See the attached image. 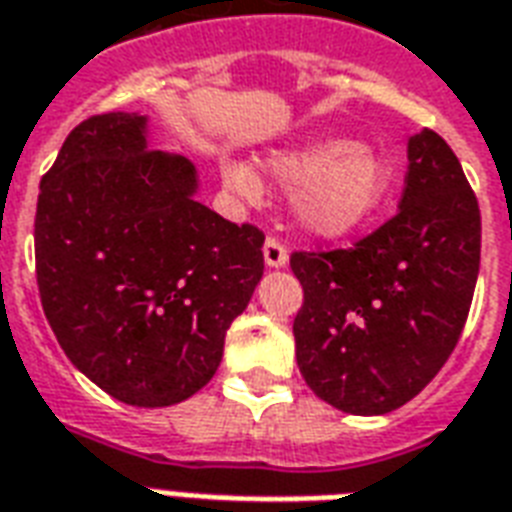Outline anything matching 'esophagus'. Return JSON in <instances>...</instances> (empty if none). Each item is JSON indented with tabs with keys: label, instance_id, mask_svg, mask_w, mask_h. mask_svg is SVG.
Masks as SVG:
<instances>
[{
	"label": "esophagus",
	"instance_id": "34e87169",
	"mask_svg": "<svg viewBox=\"0 0 512 512\" xmlns=\"http://www.w3.org/2000/svg\"><path fill=\"white\" fill-rule=\"evenodd\" d=\"M264 261H267V267H286L288 264L286 245L278 237H267L264 240Z\"/></svg>",
	"mask_w": 512,
	"mask_h": 512
}]
</instances>
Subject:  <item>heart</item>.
Masks as SVG:
<instances>
[{
	"mask_svg": "<svg viewBox=\"0 0 512 512\" xmlns=\"http://www.w3.org/2000/svg\"><path fill=\"white\" fill-rule=\"evenodd\" d=\"M267 169L278 183L294 188V213L318 237H343L364 226L394 188L391 161L348 140H321L272 153ZM224 180L245 199L261 194L259 175L245 164H229Z\"/></svg>",
	"mask_w": 512,
	"mask_h": 512,
	"instance_id": "obj_1",
	"label": "heart"
}]
</instances>
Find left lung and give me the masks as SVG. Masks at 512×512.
Wrapping results in <instances>:
<instances>
[{
	"instance_id": "left-lung-1",
	"label": "left lung",
	"mask_w": 512,
	"mask_h": 512,
	"mask_svg": "<svg viewBox=\"0 0 512 512\" xmlns=\"http://www.w3.org/2000/svg\"><path fill=\"white\" fill-rule=\"evenodd\" d=\"M480 267V210L451 145L407 142L399 210L334 251H294L297 364L315 397L353 416L416 397L459 343Z\"/></svg>"
}]
</instances>
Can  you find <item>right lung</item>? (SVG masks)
<instances>
[{
    "label": "right lung",
    "mask_w": 512,
    "mask_h": 512,
    "mask_svg": "<svg viewBox=\"0 0 512 512\" xmlns=\"http://www.w3.org/2000/svg\"><path fill=\"white\" fill-rule=\"evenodd\" d=\"M197 169L145 118L91 115L42 175L34 267L61 351L110 397L167 407L207 386L264 272V232L194 199Z\"/></svg>",
    "instance_id": "1"
}]
</instances>
